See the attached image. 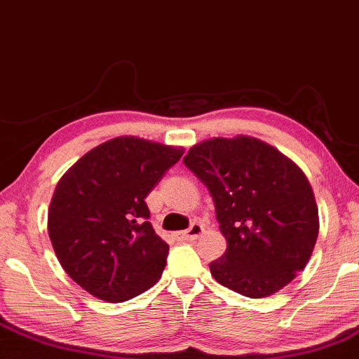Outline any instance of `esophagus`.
Returning a JSON list of instances; mask_svg holds the SVG:
<instances>
[{
  "instance_id": "34e87169",
  "label": "esophagus",
  "mask_w": 359,
  "mask_h": 359,
  "mask_svg": "<svg viewBox=\"0 0 359 359\" xmlns=\"http://www.w3.org/2000/svg\"><path fill=\"white\" fill-rule=\"evenodd\" d=\"M202 232H204V226L198 222H192L191 227H189L187 231L179 232V234H175V237L179 241H196L197 237L202 234Z\"/></svg>"
}]
</instances>
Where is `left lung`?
Returning <instances> with one entry per match:
<instances>
[{
	"instance_id": "8db88e82",
	"label": "left lung",
	"mask_w": 359,
	"mask_h": 359,
	"mask_svg": "<svg viewBox=\"0 0 359 359\" xmlns=\"http://www.w3.org/2000/svg\"><path fill=\"white\" fill-rule=\"evenodd\" d=\"M184 163L205 185L227 241L210 262L219 284L248 297L278 292L308 264L319 232L313 189L299 167L252 137L210 138Z\"/></svg>"
}]
</instances>
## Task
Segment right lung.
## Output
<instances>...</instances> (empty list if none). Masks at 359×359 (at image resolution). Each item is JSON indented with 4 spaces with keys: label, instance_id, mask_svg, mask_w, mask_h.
Returning <instances> with one entry per match:
<instances>
[{
    "label": "right lung",
    "instance_id": "1",
    "mask_svg": "<svg viewBox=\"0 0 359 359\" xmlns=\"http://www.w3.org/2000/svg\"><path fill=\"white\" fill-rule=\"evenodd\" d=\"M184 150L137 137L95 147L56 184L48 234L60 264L90 294L122 303L161 279L168 245L145 197Z\"/></svg>",
    "mask_w": 359,
    "mask_h": 359
}]
</instances>
